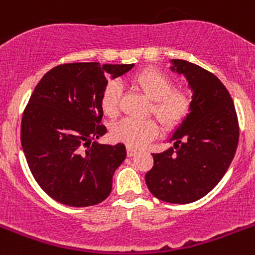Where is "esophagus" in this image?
<instances>
[{
	"label": "esophagus",
	"mask_w": 255,
	"mask_h": 255,
	"mask_svg": "<svg viewBox=\"0 0 255 255\" xmlns=\"http://www.w3.org/2000/svg\"><path fill=\"white\" fill-rule=\"evenodd\" d=\"M137 154V150L133 147H128V156H133Z\"/></svg>",
	"instance_id": "1"
}]
</instances>
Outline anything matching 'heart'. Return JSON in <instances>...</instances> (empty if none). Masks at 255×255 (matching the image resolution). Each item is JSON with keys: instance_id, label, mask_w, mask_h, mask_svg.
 <instances>
[{"instance_id": "b5f03b06", "label": "heart", "mask_w": 255, "mask_h": 255, "mask_svg": "<svg viewBox=\"0 0 255 255\" xmlns=\"http://www.w3.org/2000/svg\"><path fill=\"white\" fill-rule=\"evenodd\" d=\"M134 84L151 100L150 112L164 128L171 129L179 125L188 115L191 97L182 89L174 88V80L155 68H146L134 77ZM122 88L118 81H111L101 95V107L109 117L117 116L121 103ZM158 134V125L152 118H124L118 121L112 135L130 147H140Z\"/></svg>"}]
</instances>
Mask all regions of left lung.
Returning <instances> with one entry per match:
<instances>
[{"label": "left lung", "instance_id": "left-lung-1", "mask_svg": "<svg viewBox=\"0 0 255 255\" xmlns=\"http://www.w3.org/2000/svg\"><path fill=\"white\" fill-rule=\"evenodd\" d=\"M170 70L188 81L191 108L168 138L174 147L152 154L144 180L156 199L188 204L211 192L231 166L238 120L231 95L213 73L180 59H171Z\"/></svg>", "mask_w": 255, "mask_h": 255}]
</instances>
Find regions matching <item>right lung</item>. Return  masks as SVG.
I'll list each match as a JSON object with an SVG mask.
<instances>
[{
    "instance_id": "obj_1",
    "label": "right lung",
    "mask_w": 255,
    "mask_h": 255,
    "mask_svg": "<svg viewBox=\"0 0 255 255\" xmlns=\"http://www.w3.org/2000/svg\"><path fill=\"white\" fill-rule=\"evenodd\" d=\"M134 64L70 63L50 70L23 112L21 143L32 176L54 200L89 207L112 191L116 170L126 158L124 143L97 144L107 133L101 95L108 79Z\"/></svg>"
}]
</instances>
